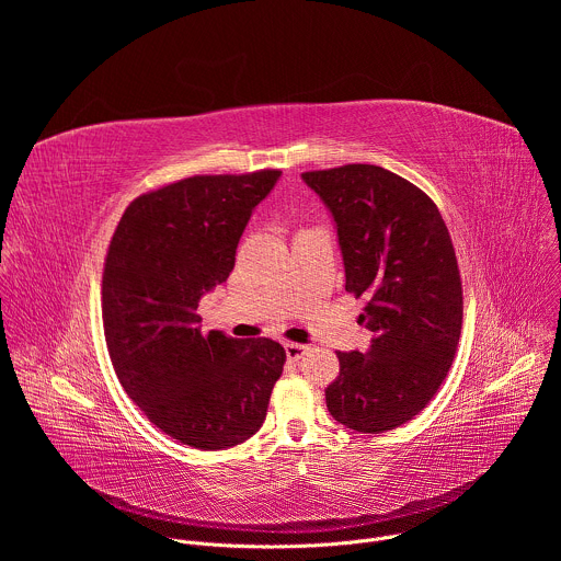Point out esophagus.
<instances>
[{
	"instance_id": "esophagus-1",
	"label": "esophagus",
	"mask_w": 561,
	"mask_h": 561,
	"mask_svg": "<svg viewBox=\"0 0 561 561\" xmlns=\"http://www.w3.org/2000/svg\"><path fill=\"white\" fill-rule=\"evenodd\" d=\"M284 351H286V357H288V359L297 362V359H301V355L308 351V346H304V344H295V342H288V344H284Z\"/></svg>"
}]
</instances>
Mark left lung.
<instances>
[{
	"label": "left lung",
	"mask_w": 561,
	"mask_h": 561,
	"mask_svg": "<svg viewBox=\"0 0 561 561\" xmlns=\"http://www.w3.org/2000/svg\"><path fill=\"white\" fill-rule=\"evenodd\" d=\"M329 208L346 290L366 297L368 351L337 353L329 413L351 431L413 420L442 386L461 333V282L448 228L426 193L381 167L301 173Z\"/></svg>",
	"instance_id": "8db88e82"
}]
</instances>
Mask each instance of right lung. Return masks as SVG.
I'll return each instance as SVG.
<instances>
[{"label":"right lung","mask_w":561,"mask_h":561,"mask_svg":"<svg viewBox=\"0 0 561 561\" xmlns=\"http://www.w3.org/2000/svg\"><path fill=\"white\" fill-rule=\"evenodd\" d=\"M282 171L199 175L137 197L119 219L102 279L113 368L173 439L221 450L253 437L286 362L282 344L202 331L197 306L224 284L255 206Z\"/></svg>","instance_id":"1"}]
</instances>
